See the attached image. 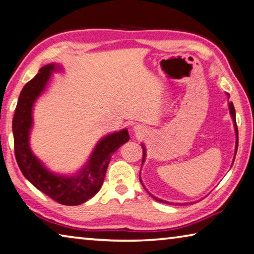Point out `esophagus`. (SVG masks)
I'll return each instance as SVG.
<instances>
[{"label": "esophagus", "instance_id": "obj_1", "mask_svg": "<svg viewBox=\"0 0 254 254\" xmlns=\"http://www.w3.org/2000/svg\"><path fill=\"white\" fill-rule=\"evenodd\" d=\"M134 131L136 132V134H141V132L144 131V128L140 126V125H136V126L134 127Z\"/></svg>", "mask_w": 254, "mask_h": 254}]
</instances>
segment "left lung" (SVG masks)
I'll list each match as a JSON object with an SVG mask.
<instances>
[{"label":"left lung","mask_w":254,"mask_h":254,"mask_svg":"<svg viewBox=\"0 0 254 254\" xmlns=\"http://www.w3.org/2000/svg\"><path fill=\"white\" fill-rule=\"evenodd\" d=\"M226 96H228V99L230 98V95L229 93H226ZM229 109H230V114H231V117H232V120H233V125H234V130H235V136H237V144H235V155H237V150H238V140H239V134H238V126H237V122H235V109H234V106H233V102H229ZM141 147H143V161H141V165H143V164L145 163V159H146V148H145V146L141 144ZM235 155H234V158H235ZM234 162V161H233ZM140 183H141V185L144 186V189L146 190V192H147L150 196H152L154 199H156L157 202H161V203H166V204H172V203H170V202H167V201H164V199H161V198H158V197H156V196H154V195L152 194V193H149L148 190H147V189L145 188V185H144V183L143 182H141V180H140Z\"/></svg>","instance_id":"1"}]
</instances>
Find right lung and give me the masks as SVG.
Segmentation results:
<instances>
[{"instance_id": "add662e5", "label": "right lung", "mask_w": 254, "mask_h": 254, "mask_svg": "<svg viewBox=\"0 0 254 254\" xmlns=\"http://www.w3.org/2000/svg\"><path fill=\"white\" fill-rule=\"evenodd\" d=\"M62 70L61 64L44 65L22 89L12 122L14 152L22 174L31 184L62 205H79L99 192L111 155L129 140V135L125 128L102 137L87 163L73 174H60L49 170L30 147L33 107L39 97L46 91L52 73Z\"/></svg>"}]
</instances>
